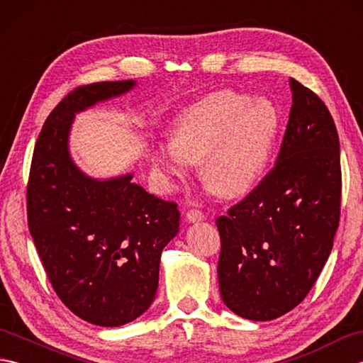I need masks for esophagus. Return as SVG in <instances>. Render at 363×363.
Returning a JSON list of instances; mask_svg holds the SVG:
<instances>
[{
    "label": "esophagus",
    "mask_w": 363,
    "mask_h": 363,
    "mask_svg": "<svg viewBox=\"0 0 363 363\" xmlns=\"http://www.w3.org/2000/svg\"><path fill=\"white\" fill-rule=\"evenodd\" d=\"M186 217H187V220H189L190 223H195V221L204 220V213H203L201 211H199V209H190V211H187Z\"/></svg>",
    "instance_id": "1"
}]
</instances>
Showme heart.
I'll return each mask as SVG.
<instances>
[{
	"label": "heart",
	"mask_w": 363,
	"mask_h": 363,
	"mask_svg": "<svg viewBox=\"0 0 363 363\" xmlns=\"http://www.w3.org/2000/svg\"><path fill=\"white\" fill-rule=\"evenodd\" d=\"M281 112L265 98L217 90L181 112L174 142L157 146L154 165L168 181L184 179L201 162L203 181L223 198H240L257 186L272 162Z\"/></svg>",
	"instance_id": "obj_1"
}]
</instances>
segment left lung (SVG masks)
<instances>
[{"label": "left lung", "mask_w": 363, "mask_h": 363, "mask_svg": "<svg viewBox=\"0 0 363 363\" xmlns=\"http://www.w3.org/2000/svg\"><path fill=\"white\" fill-rule=\"evenodd\" d=\"M293 104L276 165L217 218L218 284L238 317L269 321L303 301L340 223V142L317 94L290 79Z\"/></svg>", "instance_id": "obj_1"}]
</instances>
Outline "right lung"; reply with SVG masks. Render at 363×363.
<instances>
[{
  "label": "right lung",
  "instance_id": "1",
  "mask_svg": "<svg viewBox=\"0 0 363 363\" xmlns=\"http://www.w3.org/2000/svg\"><path fill=\"white\" fill-rule=\"evenodd\" d=\"M134 86L94 82L65 95L38 134L26 187L29 233L54 291L74 315L104 328L151 306L162 250L179 230L176 203L150 195L133 174L91 179L68 154L74 113Z\"/></svg>",
  "mask_w": 363,
  "mask_h": 363
}]
</instances>
